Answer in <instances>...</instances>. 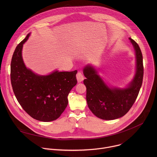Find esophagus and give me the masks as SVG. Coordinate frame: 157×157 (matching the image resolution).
I'll return each instance as SVG.
<instances>
[{"mask_svg":"<svg viewBox=\"0 0 157 157\" xmlns=\"http://www.w3.org/2000/svg\"><path fill=\"white\" fill-rule=\"evenodd\" d=\"M76 78L78 80V82H81V81H82L84 80V76L82 75V73L81 71H79L77 75H76Z\"/></svg>","mask_w":157,"mask_h":157,"instance_id":"34e87169","label":"esophagus"}]
</instances>
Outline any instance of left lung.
Returning a JSON list of instances; mask_svg holds the SVG:
<instances>
[{
	"mask_svg": "<svg viewBox=\"0 0 157 157\" xmlns=\"http://www.w3.org/2000/svg\"><path fill=\"white\" fill-rule=\"evenodd\" d=\"M136 52V73L127 87H109L98 75L96 70L86 66L83 73L86 78V101L92 113L103 120H114L125 115L135 102L142 84L143 57L139 44L129 38Z\"/></svg>",
	"mask_w": 157,
	"mask_h": 157,
	"instance_id": "left-lung-1",
	"label": "left lung"
}]
</instances>
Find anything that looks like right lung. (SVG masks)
I'll return each mask as SVG.
<instances>
[{
  "instance_id": "1",
  "label": "right lung",
  "mask_w": 157,
  "mask_h": 157,
  "mask_svg": "<svg viewBox=\"0 0 157 157\" xmlns=\"http://www.w3.org/2000/svg\"><path fill=\"white\" fill-rule=\"evenodd\" d=\"M30 34L13 52L10 64L11 84L18 102L29 116L40 121L50 122L57 119L68 105V96L77 84V70L55 71L49 75L40 76L27 69L21 50Z\"/></svg>"
}]
</instances>
